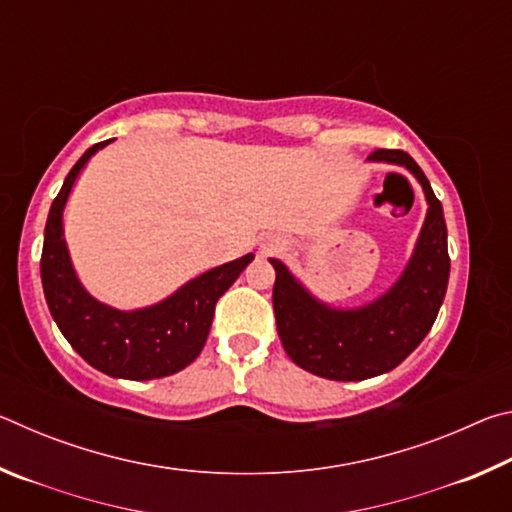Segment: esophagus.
Masks as SVG:
<instances>
[{"instance_id":"esophagus-1","label":"esophagus","mask_w":512,"mask_h":512,"mask_svg":"<svg viewBox=\"0 0 512 512\" xmlns=\"http://www.w3.org/2000/svg\"><path fill=\"white\" fill-rule=\"evenodd\" d=\"M280 248H282L280 241H268V244L262 246L264 253H275V250H280Z\"/></svg>"}]
</instances>
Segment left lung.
Segmentation results:
<instances>
[{"label":"left lung","mask_w":512,"mask_h":512,"mask_svg":"<svg viewBox=\"0 0 512 512\" xmlns=\"http://www.w3.org/2000/svg\"><path fill=\"white\" fill-rule=\"evenodd\" d=\"M370 160L402 164L420 180L429 210L418 246L395 287L361 309H332L309 296L287 266L275 268L273 311L277 334L296 366L334 381H361L400 366L429 334L449 280L443 205L409 153L377 149Z\"/></svg>","instance_id":"1"}]
</instances>
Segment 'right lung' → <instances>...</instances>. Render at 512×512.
I'll list each match as a JSON object with an SVG mask.
<instances>
[{
    "label": "right lung",
    "mask_w": 512,
    "mask_h": 512,
    "mask_svg": "<svg viewBox=\"0 0 512 512\" xmlns=\"http://www.w3.org/2000/svg\"><path fill=\"white\" fill-rule=\"evenodd\" d=\"M108 142L94 144L81 155L51 203L40 257L42 289L58 329L92 368L110 377L135 381L169 377L201 354L216 302L255 255L250 253L216 266L187 282L160 305L146 309L117 311L94 300L76 280L69 262L63 239V210L83 164Z\"/></svg>",
    "instance_id": "add662e5"
}]
</instances>
